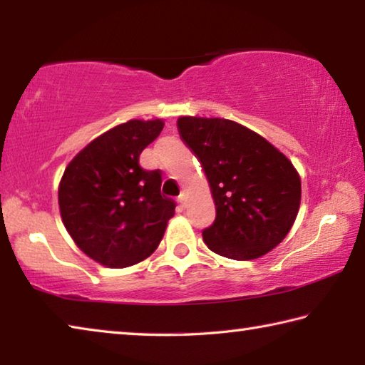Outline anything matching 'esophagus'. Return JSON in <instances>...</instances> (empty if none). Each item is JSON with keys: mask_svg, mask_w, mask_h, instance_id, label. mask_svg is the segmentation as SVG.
Returning <instances> with one entry per match:
<instances>
[{"mask_svg": "<svg viewBox=\"0 0 365 365\" xmlns=\"http://www.w3.org/2000/svg\"><path fill=\"white\" fill-rule=\"evenodd\" d=\"M178 205H180L182 207H185V205H187V196H185V195L178 196Z\"/></svg>", "mask_w": 365, "mask_h": 365, "instance_id": "esophagus-1", "label": "esophagus"}]
</instances>
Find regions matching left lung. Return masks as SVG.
I'll use <instances>...</instances> for the list:
<instances>
[{
    "instance_id": "1",
    "label": "left lung",
    "mask_w": 365,
    "mask_h": 365,
    "mask_svg": "<svg viewBox=\"0 0 365 365\" xmlns=\"http://www.w3.org/2000/svg\"><path fill=\"white\" fill-rule=\"evenodd\" d=\"M177 127L211 187L215 220L202 230L207 248L251 261L280 245L301 202V178L292 160L238 122L183 115Z\"/></svg>"
}]
</instances>
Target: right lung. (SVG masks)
Instances as JSON below:
<instances>
[{"label":"right lung","mask_w":365,"mask_h":365,"mask_svg":"<svg viewBox=\"0 0 365 365\" xmlns=\"http://www.w3.org/2000/svg\"><path fill=\"white\" fill-rule=\"evenodd\" d=\"M163 128L160 119L115 125L90 141L61 178L58 201L66 230L104 267L145 261L174 217L175 202L160 193V172L138 164L141 151Z\"/></svg>","instance_id":"right-lung-1"}]
</instances>
